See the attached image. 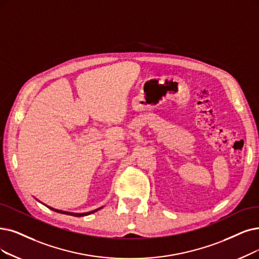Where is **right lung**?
<instances>
[{
    "instance_id": "obj_1",
    "label": "right lung",
    "mask_w": 259,
    "mask_h": 259,
    "mask_svg": "<svg viewBox=\"0 0 259 259\" xmlns=\"http://www.w3.org/2000/svg\"><path fill=\"white\" fill-rule=\"evenodd\" d=\"M48 207L52 210H54L56 212H59V213H65V214H69V215H74V217H84V215H87V214H90V213H94L96 211H98L99 209H101L102 207L96 209V210H92V211H88V212H82V213H76V212H69V211H64V210H58V209H55V208H52L50 207V206H48Z\"/></svg>"
}]
</instances>
